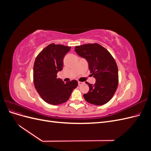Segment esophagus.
<instances>
[{
  "instance_id": "esophagus-1",
  "label": "esophagus",
  "mask_w": 151,
  "mask_h": 151,
  "mask_svg": "<svg viewBox=\"0 0 151 151\" xmlns=\"http://www.w3.org/2000/svg\"><path fill=\"white\" fill-rule=\"evenodd\" d=\"M82 84H83V82H78V85L79 86H81Z\"/></svg>"
}]
</instances>
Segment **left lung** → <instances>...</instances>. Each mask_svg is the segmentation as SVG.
I'll return each mask as SVG.
<instances>
[{"instance_id":"1","label":"left lung","mask_w":151,"mask_h":151,"mask_svg":"<svg viewBox=\"0 0 151 151\" xmlns=\"http://www.w3.org/2000/svg\"><path fill=\"white\" fill-rule=\"evenodd\" d=\"M75 52L87 60L91 75L96 79L94 84L86 82L89 91L84 94L85 100L97 106L106 104L118 87V71L115 60L107 50L97 43L77 46Z\"/></svg>"}]
</instances>
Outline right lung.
Masks as SVG:
<instances>
[{
  "label": "right lung",
  "mask_w": 151,
  "mask_h": 151,
  "mask_svg": "<svg viewBox=\"0 0 151 151\" xmlns=\"http://www.w3.org/2000/svg\"><path fill=\"white\" fill-rule=\"evenodd\" d=\"M70 47L50 44L41 52L34 63L35 87L45 102L58 105L69 99L72 91L77 88L76 80L66 82L57 78V73L63 69V58Z\"/></svg>",
  "instance_id": "1"
}]
</instances>
